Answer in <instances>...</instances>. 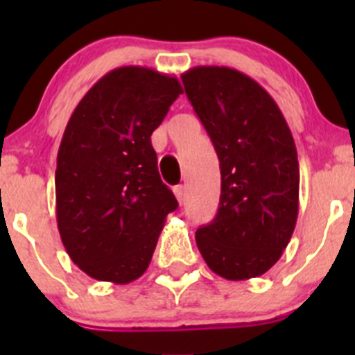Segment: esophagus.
<instances>
[{
    "instance_id": "1",
    "label": "esophagus",
    "mask_w": 355,
    "mask_h": 355,
    "mask_svg": "<svg viewBox=\"0 0 355 355\" xmlns=\"http://www.w3.org/2000/svg\"><path fill=\"white\" fill-rule=\"evenodd\" d=\"M173 194H175V198H177V200L178 202H184V199H185V187L184 185H177V187L173 189Z\"/></svg>"
}]
</instances>
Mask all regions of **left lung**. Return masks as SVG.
Segmentation results:
<instances>
[{
    "instance_id": "obj_1",
    "label": "left lung",
    "mask_w": 355,
    "mask_h": 355,
    "mask_svg": "<svg viewBox=\"0 0 355 355\" xmlns=\"http://www.w3.org/2000/svg\"><path fill=\"white\" fill-rule=\"evenodd\" d=\"M185 94L220 159V207L196 232L204 261L227 280L266 273L282 257L299 213V161L275 99L228 67L182 75Z\"/></svg>"
}]
</instances>
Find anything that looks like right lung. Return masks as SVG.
I'll use <instances>...</instances> for the list:
<instances>
[{
    "label": "right lung",
    "instance_id": "1",
    "mask_svg": "<svg viewBox=\"0 0 355 355\" xmlns=\"http://www.w3.org/2000/svg\"><path fill=\"white\" fill-rule=\"evenodd\" d=\"M182 94L173 75L120 67L99 78L68 120L56 159V220L70 259L101 282L144 275L168 213L151 134Z\"/></svg>",
    "mask_w": 355,
    "mask_h": 355
}]
</instances>
